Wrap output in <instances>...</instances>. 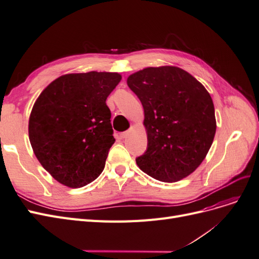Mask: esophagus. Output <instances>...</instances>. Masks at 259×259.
Masks as SVG:
<instances>
[{
    "instance_id": "34e87169",
    "label": "esophagus",
    "mask_w": 259,
    "mask_h": 259,
    "mask_svg": "<svg viewBox=\"0 0 259 259\" xmlns=\"http://www.w3.org/2000/svg\"><path fill=\"white\" fill-rule=\"evenodd\" d=\"M130 131H126V132H123V133H121V134H120V137L121 138H127L128 136H130Z\"/></svg>"
}]
</instances>
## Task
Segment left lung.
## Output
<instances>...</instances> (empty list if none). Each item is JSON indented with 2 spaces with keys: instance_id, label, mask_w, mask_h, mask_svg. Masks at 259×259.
I'll return each mask as SVG.
<instances>
[{
  "instance_id": "8db88e82",
  "label": "left lung",
  "mask_w": 259,
  "mask_h": 259,
  "mask_svg": "<svg viewBox=\"0 0 259 259\" xmlns=\"http://www.w3.org/2000/svg\"><path fill=\"white\" fill-rule=\"evenodd\" d=\"M142 101L147 151L136 163L144 173L175 183L197 169L216 133L214 104L194 76L174 66L148 67L127 77Z\"/></svg>"
}]
</instances>
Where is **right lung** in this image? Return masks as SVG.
<instances>
[{"label":"right lung","mask_w":259,"mask_h":259,"mask_svg":"<svg viewBox=\"0 0 259 259\" xmlns=\"http://www.w3.org/2000/svg\"><path fill=\"white\" fill-rule=\"evenodd\" d=\"M122 76L116 72L68 73L49 84L29 117V139L41 165L69 188L94 182L114 144L107 97Z\"/></svg>","instance_id":"obj_1"}]
</instances>
